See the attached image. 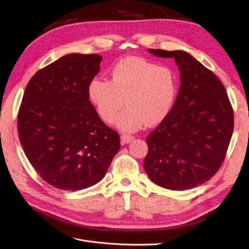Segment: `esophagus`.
I'll return each instance as SVG.
<instances>
[{
	"label": "esophagus",
	"mask_w": 249,
	"mask_h": 249,
	"mask_svg": "<svg viewBox=\"0 0 249 249\" xmlns=\"http://www.w3.org/2000/svg\"><path fill=\"white\" fill-rule=\"evenodd\" d=\"M134 139V137L132 135H128V134H122L121 135V144H126L129 143L130 141H132Z\"/></svg>",
	"instance_id": "34e87169"
}]
</instances>
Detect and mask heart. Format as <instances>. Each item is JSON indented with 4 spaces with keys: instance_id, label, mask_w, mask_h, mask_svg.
Masks as SVG:
<instances>
[{
    "instance_id": "b5f03b06",
    "label": "heart",
    "mask_w": 249,
    "mask_h": 249,
    "mask_svg": "<svg viewBox=\"0 0 249 249\" xmlns=\"http://www.w3.org/2000/svg\"><path fill=\"white\" fill-rule=\"evenodd\" d=\"M177 92L175 70L142 57L118 61L111 69L110 81L96 77L88 85L89 100L104 122L112 123L125 104L117 126L129 132L166 119Z\"/></svg>"
}]
</instances>
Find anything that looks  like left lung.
<instances>
[{"mask_svg":"<svg viewBox=\"0 0 249 249\" xmlns=\"http://www.w3.org/2000/svg\"><path fill=\"white\" fill-rule=\"evenodd\" d=\"M149 52L174 58L181 85L171 112L146 138L144 169L163 188L190 189L221 167L233 133V109L221 81L190 54Z\"/></svg>","mask_w":249,"mask_h":249,"instance_id":"8db88e82","label":"left lung"}]
</instances>
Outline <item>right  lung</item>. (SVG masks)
Returning a JSON list of instances; mask_svg holds the SVG:
<instances>
[{"mask_svg": "<svg viewBox=\"0 0 249 249\" xmlns=\"http://www.w3.org/2000/svg\"><path fill=\"white\" fill-rule=\"evenodd\" d=\"M102 57L69 54L39 70L18 112L24 152L47 183L81 190L98 183L120 149L117 131L99 117L88 97Z\"/></svg>", "mask_w": 249, "mask_h": 249, "instance_id": "1", "label": "right lung"}]
</instances>
